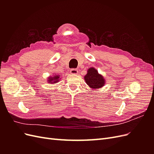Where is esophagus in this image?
<instances>
[{
  "label": "esophagus",
  "instance_id": "1",
  "mask_svg": "<svg viewBox=\"0 0 154 154\" xmlns=\"http://www.w3.org/2000/svg\"><path fill=\"white\" fill-rule=\"evenodd\" d=\"M70 72L72 74H76L78 72V70L76 69H71V71H70Z\"/></svg>",
  "mask_w": 154,
  "mask_h": 154
}]
</instances>
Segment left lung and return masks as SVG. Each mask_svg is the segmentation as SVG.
<instances>
[{
    "mask_svg": "<svg viewBox=\"0 0 154 154\" xmlns=\"http://www.w3.org/2000/svg\"><path fill=\"white\" fill-rule=\"evenodd\" d=\"M87 84L92 88H99L105 84V78L97 72L94 68H90L84 77Z\"/></svg>",
    "mask_w": 154,
    "mask_h": 154,
    "instance_id": "1",
    "label": "left lung"
}]
</instances>
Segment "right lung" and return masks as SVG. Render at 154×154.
I'll list each match as a JSON object with an SVG mask.
<instances>
[{
  "label": "right lung",
  "instance_id": "obj_1",
  "mask_svg": "<svg viewBox=\"0 0 154 154\" xmlns=\"http://www.w3.org/2000/svg\"><path fill=\"white\" fill-rule=\"evenodd\" d=\"M60 75H54V76H51L49 78V83H56L57 82H58L60 80Z\"/></svg>",
  "mask_w": 154,
  "mask_h": 154
}]
</instances>
